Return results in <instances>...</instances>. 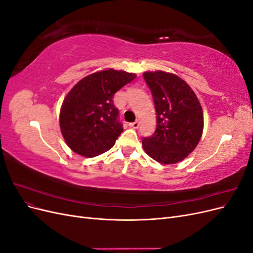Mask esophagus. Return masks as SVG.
Here are the masks:
<instances>
[{"label":"esophagus","mask_w":253,"mask_h":253,"mask_svg":"<svg viewBox=\"0 0 253 253\" xmlns=\"http://www.w3.org/2000/svg\"><path fill=\"white\" fill-rule=\"evenodd\" d=\"M128 126H131V127H133V128H138V126H139V121L137 120V121H135V122H131V124H128Z\"/></svg>","instance_id":"1"}]
</instances>
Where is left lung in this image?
<instances>
[{"label":"left lung","mask_w":253,"mask_h":253,"mask_svg":"<svg viewBox=\"0 0 253 253\" xmlns=\"http://www.w3.org/2000/svg\"><path fill=\"white\" fill-rule=\"evenodd\" d=\"M157 114L156 131L142 139L147 154L163 165L177 164L197 147L204 129L200 100L177 75L164 71L143 73Z\"/></svg>","instance_id":"1"}]
</instances>
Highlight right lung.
Here are the masks:
<instances>
[{
  "label": "right lung",
  "instance_id": "1",
  "mask_svg": "<svg viewBox=\"0 0 253 253\" xmlns=\"http://www.w3.org/2000/svg\"><path fill=\"white\" fill-rule=\"evenodd\" d=\"M136 74L113 68L81 79L68 91L60 110V128L70 149L84 157L109 151L124 131L113 97Z\"/></svg>",
  "mask_w": 253,
  "mask_h": 253
}]
</instances>
